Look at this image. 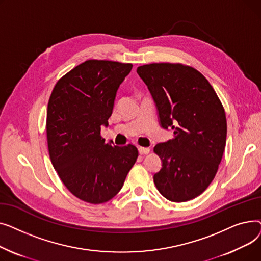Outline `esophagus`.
Masks as SVG:
<instances>
[{"mask_svg":"<svg viewBox=\"0 0 261 261\" xmlns=\"http://www.w3.org/2000/svg\"><path fill=\"white\" fill-rule=\"evenodd\" d=\"M138 149H139L140 154H148L150 152V149L146 147H139Z\"/></svg>","mask_w":261,"mask_h":261,"instance_id":"1","label":"esophagus"}]
</instances>
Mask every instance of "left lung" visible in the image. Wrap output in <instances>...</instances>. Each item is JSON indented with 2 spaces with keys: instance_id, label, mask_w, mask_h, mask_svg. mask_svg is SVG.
Segmentation results:
<instances>
[{
  "instance_id": "left-lung-1",
  "label": "left lung",
  "mask_w": 261,
  "mask_h": 261,
  "mask_svg": "<svg viewBox=\"0 0 261 261\" xmlns=\"http://www.w3.org/2000/svg\"><path fill=\"white\" fill-rule=\"evenodd\" d=\"M136 72L152 96L161 127L174 134L153 149L162 160L154 184L169 201L195 199L212 183L222 160L227 130L223 106L194 67L151 63Z\"/></svg>"
}]
</instances>
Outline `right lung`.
Returning <instances> with one entry per match:
<instances>
[{
    "mask_svg": "<svg viewBox=\"0 0 261 261\" xmlns=\"http://www.w3.org/2000/svg\"><path fill=\"white\" fill-rule=\"evenodd\" d=\"M131 63L88 60L55 86L47 106L49 158L65 187L78 199L100 204L114 198L138 159L133 145L113 146L101 138L116 93Z\"/></svg>",
    "mask_w": 261,
    "mask_h": 261,
    "instance_id": "obj_1",
    "label": "right lung"
}]
</instances>
